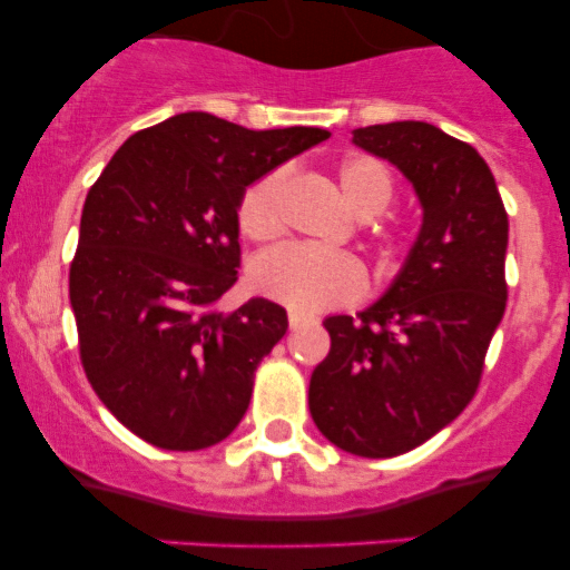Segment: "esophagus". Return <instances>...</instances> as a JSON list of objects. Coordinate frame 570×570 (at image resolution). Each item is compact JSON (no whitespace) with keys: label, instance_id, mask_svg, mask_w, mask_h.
I'll return each mask as SVG.
<instances>
[{"label":"esophagus","instance_id":"1","mask_svg":"<svg viewBox=\"0 0 570 570\" xmlns=\"http://www.w3.org/2000/svg\"><path fill=\"white\" fill-rule=\"evenodd\" d=\"M303 323H309V317L301 315V312H289V328H301Z\"/></svg>","mask_w":570,"mask_h":570}]
</instances>
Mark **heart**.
Returning <instances> with one entry per match:
<instances>
[{"instance_id":"1","label":"heart","mask_w":570,"mask_h":570,"mask_svg":"<svg viewBox=\"0 0 570 570\" xmlns=\"http://www.w3.org/2000/svg\"><path fill=\"white\" fill-rule=\"evenodd\" d=\"M337 183L351 210L363 219L382 213L393 199L391 168L368 154L343 159L337 168ZM284 188L286 171L281 168L244 188L236 207L238 230L244 236L253 242H269L284 230ZM249 284L261 297H269L301 315H312L360 301L368 289V275L348 253H323L306 244H284L253 261Z\"/></svg>"}]
</instances>
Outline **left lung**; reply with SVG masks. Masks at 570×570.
I'll return each instance as SVG.
<instances>
[{
    "label": "left lung",
    "mask_w": 570,
    "mask_h": 570,
    "mask_svg": "<svg viewBox=\"0 0 570 570\" xmlns=\"http://www.w3.org/2000/svg\"><path fill=\"white\" fill-rule=\"evenodd\" d=\"M354 142L411 179L424 222L385 297L323 321L332 348L309 411L345 453L391 459L433 439L481 385L507 309L509 216L481 154L435 126H365Z\"/></svg>",
    "instance_id": "1"
}]
</instances>
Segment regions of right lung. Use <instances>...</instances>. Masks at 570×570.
I'll return each mask as SVG.
<instances>
[{
	"mask_svg": "<svg viewBox=\"0 0 570 570\" xmlns=\"http://www.w3.org/2000/svg\"><path fill=\"white\" fill-rule=\"evenodd\" d=\"M326 137L185 111L131 135L89 188L69 264L78 351L100 402L148 444L205 450L247 413L289 321L264 297L216 312L242 264L238 199Z\"/></svg>",
	"mask_w": 570,
	"mask_h": 570,
	"instance_id": "add662e5",
	"label": "right lung"
}]
</instances>
